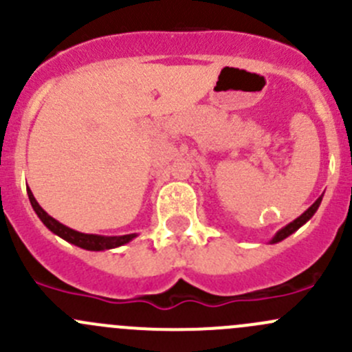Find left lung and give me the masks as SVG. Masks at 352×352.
Instances as JSON below:
<instances>
[{"mask_svg":"<svg viewBox=\"0 0 352 352\" xmlns=\"http://www.w3.org/2000/svg\"><path fill=\"white\" fill-rule=\"evenodd\" d=\"M322 197H324V194H322V196L318 197L317 201H315L314 204H311L310 208H308L307 211L303 212V214H300V216H298L296 219H293V221H291V223H287L286 226H283V228L279 230V232L276 233L274 236H272V239H271V242H269V243L272 245V243L283 242V240L287 239V236H289V235H293V233L296 232V230H300L301 226L305 225V223H307V221H310V219H311V216H314L315 212H317L318 206H320V202H322Z\"/></svg>","mask_w":352,"mask_h":352,"instance_id":"1","label":"left lung"}]
</instances>
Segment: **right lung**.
<instances>
[{"mask_svg": "<svg viewBox=\"0 0 352 352\" xmlns=\"http://www.w3.org/2000/svg\"><path fill=\"white\" fill-rule=\"evenodd\" d=\"M27 194L28 199H30V204L34 208L35 214L38 216L42 223L51 230L54 235L61 236L63 240L66 242L76 245V247L85 248V250H91V252H102V250H110V248H117L122 247V245L129 243L131 240H134L138 236V233H129V235H117V236H105V235H95V233H81L76 232V230L69 228V226L63 225L59 223L58 219H54L52 216H49L44 209L41 208L37 201H35L34 194L32 190L27 187Z\"/></svg>", "mask_w": 352, "mask_h": 352, "instance_id": "1", "label": "right lung"}]
</instances>
